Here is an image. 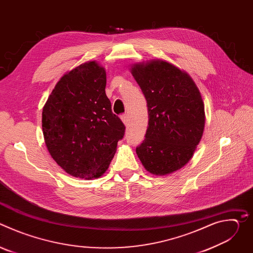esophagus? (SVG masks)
I'll use <instances>...</instances> for the list:
<instances>
[{
    "instance_id": "34e87169",
    "label": "esophagus",
    "mask_w": 253,
    "mask_h": 253,
    "mask_svg": "<svg viewBox=\"0 0 253 253\" xmlns=\"http://www.w3.org/2000/svg\"><path fill=\"white\" fill-rule=\"evenodd\" d=\"M121 120H122V122L127 126V125H128V122H129L128 114H123V115L121 116Z\"/></svg>"
}]
</instances>
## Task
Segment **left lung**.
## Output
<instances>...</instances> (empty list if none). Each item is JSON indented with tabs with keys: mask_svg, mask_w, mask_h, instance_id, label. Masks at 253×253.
Listing matches in <instances>:
<instances>
[{
	"mask_svg": "<svg viewBox=\"0 0 253 253\" xmlns=\"http://www.w3.org/2000/svg\"><path fill=\"white\" fill-rule=\"evenodd\" d=\"M148 108V127L136 153L147 171L167 175L186 165L205 126L204 103L185 71L157 59L131 66Z\"/></svg>",
	"mask_w": 253,
	"mask_h": 253,
	"instance_id": "left-lung-1",
	"label": "left lung"
}]
</instances>
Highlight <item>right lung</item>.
<instances>
[{
	"instance_id": "right-lung-1",
	"label": "right lung",
	"mask_w": 253,
	"mask_h": 253,
	"mask_svg": "<svg viewBox=\"0 0 253 253\" xmlns=\"http://www.w3.org/2000/svg\"><path fill=\"white\" fill-rule=\"evenodd\" d=\"M106 71L88 61L65 73L42 112L47 149L68 174L99 178L109 167L125 126L105 93Z\"/></svg>"
}]
</instances>
